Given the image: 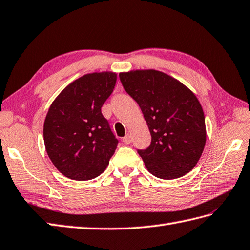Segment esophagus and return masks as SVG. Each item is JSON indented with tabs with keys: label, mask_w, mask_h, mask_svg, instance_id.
<instances>
[{
	"label": "esophagus",
	"mask_w": 250,
	"mask_h": 250,
	"mask_svg": "<svg viewBox=\"0 0 250 250\" xmlns=\"http://www.w3.org/2000/svg\"><path fill=\"white\" fill-rule=\"evenodd\" d=\"M131 141H132V138H131L130 134H126V135L125 136V138L122 139V142H124L125 144H130Z\"/></svg>",
	"instance_id": "34e87169"
}]
</instances>
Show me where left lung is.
Returning a JSON list of instances; mask_svg holds the SVG:
<instances>
[{"label":"left lung","instance_id":"obj_1","mask_svg":"<svg viewBox=\"0 0 250 250\" xmlns=\"http://www.w3.org/2000/svg\"><path fill=\"white\" fill-rule=\"evenodd\" d=\"M125 92L138 103L151 142L138 149L145 167L159 179L172 180L192 170L206 144L202 105L194 93L174 78L157 70L119 75Z\"/></svg>","mask_w":250,"mask_h":250}]
</instances>
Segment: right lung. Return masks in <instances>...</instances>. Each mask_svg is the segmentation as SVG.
<instances>
[{
    "mask_svg": "<svg viewBox=\"0 0 250 250\" xmlns=\"http://www.w3.org/2000/svg\"><path fill=\"white\" fill-rule=\"evenodd\" d=\"M114 72H94L65 87L44 121L46 153L65 177L86 181L105 171L118 145L102 106L115 89Z\"/></svg>",
    "mask_w": 250,
    "mask_h": 250,
    "instance_id": "1",
    "label": "right lung"
}]
</instances>
